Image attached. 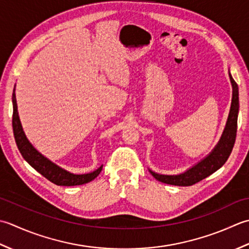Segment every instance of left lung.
I'll list each match as a JSON object with an SVG mask.
<instances>
[{"label": "left lung", "instance_id": "obj_1", "mask_svg": "<svg viewBox=\"0 0 249 249\" xmlns=\"http://www.w3.org/2000/svg\"><path fill=\"white\" fill-rule=\"evenodd\" d=\"M230 80L232 84V103L230 108V114L224 133H222L219 143L214 148V150L206 157L205 159L200 161L199 163L191 167L187 172L179 175H160L155 172L150 171L157 180L164 182L167 185L174 186H192L202 179L206 178L207 176L214 173L218 169L226 163L229 158L233 146L235 143L236 129H237V113H238V88L235 80L232 78L231 74Z\"/></svg>", "mask_w": 249, "mask_h": 249}]
</instances>
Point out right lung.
Segmentation results:
<instances>
[{"label":"right lung","mask_w":249,"mask_h":249,"mask_svg":"<svg viewBox=\"0 0 249 249\" xmlns=\"http://www.w3.org/2000/svg\"><path fill=\"white\" fill-rule=\"evenodd\" d=\"M13 131L15 141H16L17 147L20 154L22 155L23 159L27 161L33 169L36 170L39 174H42L45 178H47L49 181L53 182L55 185L78 186L87 184V182L93 180L95 177L101 173V171H102L103 165H101L98 170L93 171L92 173L82 175L72 174L68 171L61 169L58 165L53 163L52 161L45 158L43 155H40L24 135V132L22 130V126L21 124H20V119L18 116L15 89L13 92Z\"/></svg>","instance_id":"add662e5"}]
</instances>
